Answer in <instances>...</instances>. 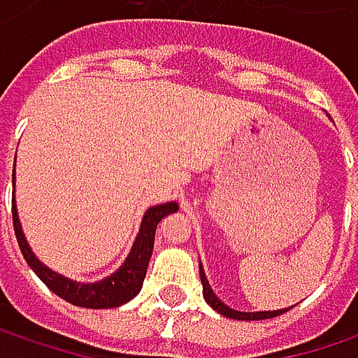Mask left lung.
I'll return each mask as SVG.
<instances>
[{"label": "left lung", "instance_id": "obj_1", "mask_svg": "<svg viewBox=\"0 0 358 358\" xmlns=\"http://www.w3.org/2000/svg\"><path fill=\"white\" fill-rule=\"evenodd\" d=\"M199 273H201V282H203V294H205V301L217 311V313H222L224 317H230V320H247V322H252V320H271V317H278V315H282V313H286V311H290V307L288 309H280V311H259V313H243V311H234V309H230V307H226L215 294H213V290H211V286H209V282H207V278H205V271H203V265H201V269H199Z\"/></svg>", "mask_w": 358, "mask_h": 358}]
</instances>
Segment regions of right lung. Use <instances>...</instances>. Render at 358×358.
Returning <instances> with one entry per match:
<instances>
[{
	"mask_svg": "<svg viewBox=\"0 0 358 358\" xmlns=\"http://www.w3.org/2000/svg\"><path fill=\"white\" fill-rule=\"evenodd\" d=\"M14 180V174H12ZM178 211L176 203H164V205H155L151 209H147L143 224H141V232L132 245V250L128 255V259L124 261V265L111 273L109 278L97 282V284H80V282H72L55 271H51L49 267H45L35 255L31 247L24 241L22 228H20V220H18V211L12 199V222H14V232H16V241L18 247L22 250L27 263L33 267L36 275L45 282V286L49 290H53L57 296H62L64 301L76 305V307H89V309H109V307H120L124 303H128L130 299H134L141 288H143V280L147 273V265L153 252V243H155V230L162 217L170 215Z\"/></svg>",
	"mask_w": 358,
	"mask_h": 358,
	"instance_id": "obj_1",
	"label": "right lung"
}]
</instances>
